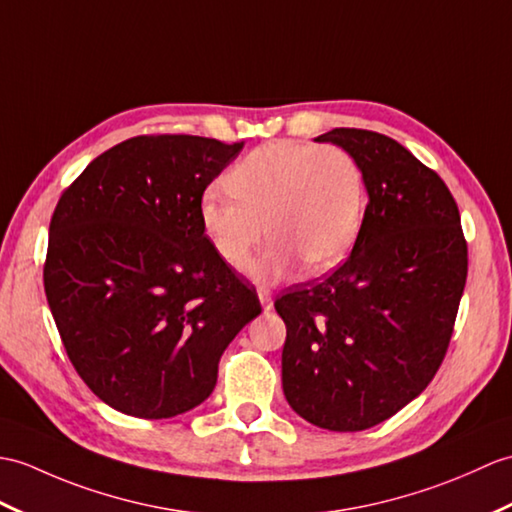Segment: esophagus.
<instances>
[{"instance_id":"34e87169","label":"esophagus","mask_w":512,"mask_h":512,"mask_svg":"<svg viewBox=\"0 0 512 512\" xmlns=\"http://www.w3.org/2000/svg\"><path fill=\"white\" fill-rule=\"evenodd\" d=\"M259 301L264 310H270L272 307V292L268 288H259Z\"/></svg>"}]
</instances>
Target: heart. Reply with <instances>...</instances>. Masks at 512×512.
<instances>
[{
  "label": "heart",
  "mask_w": 512,
  "mask_h": 512,
  "mask_svg": "<svg viewBox=\"0 0 512 512\" xmlns=\"http://www.w3.org/2000/svg\"><path fill=\"white\" fill-rule=\"evenodd\" d=\"M226 192L209 189L198 218L224 264L242 270L268 235V248L251 272L279 281L305 264L334 268L360 233L366 185L358 159L340 146L277 139L237 161L224 176Z\"/></svg>",
  "instance_id": "obj_1"
}]
</instances>
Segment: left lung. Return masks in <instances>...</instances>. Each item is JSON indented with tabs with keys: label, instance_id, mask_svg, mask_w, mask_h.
Wrapping results in <instances>:
<instances>
[{
	"label": "left lung",
	"instance_id": "obj_1",
	"mask_svg": "<svg viewBox=\"0 0 512 512\" xmlns=\"http://www.w3.org/2000/svg\"><path fill=\"white\" fill-rule=\"evenodd\" d=\"M358 159L368 202L351 257L277 296L281 379L292 410L360 432L419 397L441 368L467 281L449 187L395 139L364 128L316 137Z\"/></svg>",
	"mask_w": 512,
	"mask_h": 512
}]
</instances>
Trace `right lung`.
I'll use <instances>...</instances> for the list:
<instances>
[{
    "mask_svg": "<svg viewBox=\"0 0 512 512\" xmlns=\"http://www.w3.org/2000/svg\"><path fill=\"white\" fill-rule=\"evenodd\" d=\"M242 144L139 135L65 187L43 264L67 358L95 395L139 419L196 408L224 349L261 314L257 290L202 233L198 207Z\"/></svg>",
    "mask_w": 512,
    "mask_h": 512,
    "instance_id": "1",
    "label": "right lung"
}]
</instances>
